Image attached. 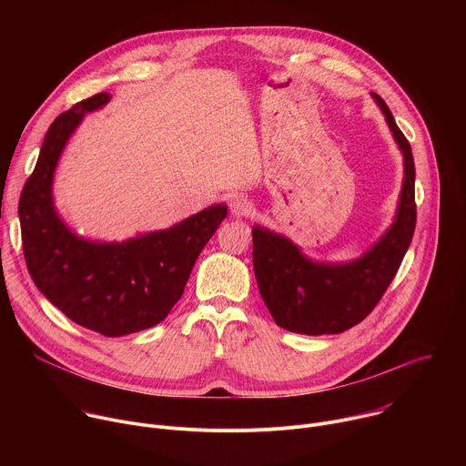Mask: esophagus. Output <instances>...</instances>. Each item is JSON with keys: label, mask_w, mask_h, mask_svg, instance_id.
Here are the masks:
<instances>
[{"label": "esophagus", "mask_w": 466, "mask_h": 466, "mask_svg": "<svg viewBox=\"0 0 466 466\" xmlns=\"http://www.w3.org/2000/svg\"><path fill=\"white\" fill-rule=\"evenodd\" d=\"M230 214L232 218L239 219V218H248L252 214V205L248 198L245 197H234L230 201Z\"/></svg>", "instance_id": "esophagus-1"}]
</instances>
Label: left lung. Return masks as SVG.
Wrapping results in <instances>:
<instances>
[{
  "label": "left lung",
  "instance_id": "left-lung-1",
  "mask_svg": "<svg viewBox=\"0 0 466 466\" xmlns=\"http://www.w3.org/2000/svg\"><path fill=\"white\" fill-rule=\"evenodd\" d=\"M404 157V180L390 227L360 258L317 261L284 234L252 227V263L259 295L275 322L295 334L324 336L361 322L380 302L410 248L415 223V162L411 146L389 106L370 94Z\"/></svg>",
  "mask_w": 466,
  "mask_h": 466
}]
</instances>
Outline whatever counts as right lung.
<instances>
[{
	"label": "right lung",
	"mask_w": 466,
	"mask_h": 466,
	"mask_svg": "<svg viewBox=\"0 0 466 466\" xmlns=\"http://www.w3.org/2000/svg\"><path fill=\"white\" fill-rule=\"evenodd\" d=\"M108 101L110 94H96L51 123L18 216L25 263L38 291L74 322L119 338L167 317L228 208L212 205L169 228L123 241L88 239L66 225L53 198L55 169L85 114Z\"/></svg>",
	"instance_id": "obj_1"
}]
</instances>
